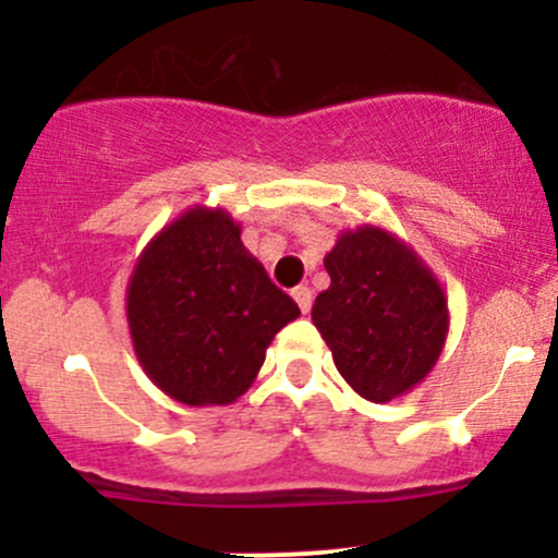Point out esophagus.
<instances>
[{
    "label": "esophagus",
    "instance_id": "obj_1",
    "mask_svg": "<svg viewBox=\"0 0 558 558\" xmlns=\"http://www.w3.org/2000/svg\"><path fill=\"white\" fill-rule=\"evenodd\" d=\"M291 296H293V301H296V304H299V310L304 312V315H310V310H312V291H310V288H306V286L293 288Z\"/></svg>",
    "mask_w": 558,
    "mask_h": 558
}]
</instances>
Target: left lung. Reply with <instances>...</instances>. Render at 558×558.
Returning <instances> with one entry per match:
<instances>
[{"mask_svg": "<svg viewBox=\"0 0 558 558\" xmlns=\"http://www.w3.org/2000/svg\"><path fill=\"white\" fill-rule=\"evenodd\" d=\"M325 270L330 288L312 323L343 380L373 403L420 386L448 336V299L430 267L390 230L360 226L338 233Z\"/></svg>", "mask_w": 558, "mask_h": 558, "instance_id": "obj_1", "label": "left lung"}]
</instances>
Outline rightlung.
<instances>
[{"label": "right lung", "instance_id": "right-lung-1", "mask_svg": "<svg viewBox=\"0 0 558 558\" xmlns=\"http://www.w3.org/2000/svg\"><path fill=\"white\" fill-rule=\"evenodd\" d=\"M125 315L136 360L162 393L185 407H228L301 312L243 246L230 213L196 204L138 254Z\"/></svg>", "mask_w": 558, "mask_h": 558}]
</instances>
